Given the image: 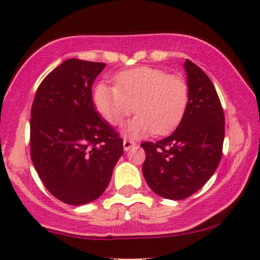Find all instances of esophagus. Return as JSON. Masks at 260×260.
Listing matches in <instances>:
<instances>
[{"instance_id": "obj_1", "label": "esophagus", "mask_w": 260, "mask_h": 260, "mask_svg": "<svg viewBox=\"0 0 260 260\" xmlns=\"http://www.w3.org/2000/svg\"><path fill=\"white\" fill-rule=\"evenodd\" d=\"M134 145H136V144H134L132 140H127V139H124V140H123V150L126 151V152H127V151H129V148H131V147H133Z\"/></svg>"}]
</instances>
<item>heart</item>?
<instances>
[{
  "label": "heart",
  "instance_id": "heart-1",
  "mask_svg": "<svg viewBox=\"0 0 260 260\" xmlns=\"http://www.w3.org/2000/svg\"><path fill=\"white\" fill-rule=\"evenodd\" d=\"M188 96L183 78L160 69L139 67L117 74L115 85L99 84L94 102L103 119L113 126L136 109L138 114L123 124L122 133L138 139L171 132L185 112Z\"/></svg>",
  "mask_w": 260,
  "mask_h": 260
}]
</instances>
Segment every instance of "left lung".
<instances>
[{
    "instance_id": "obj_1",
    "label": "left lung",
    "mask_w": 260,
    "mask_h": 260,
    "mask_svg": "<svg viewBox=\"0 0 260 260\" xmlns=\"http://www.w3.org/2000/svg\"><path fill=\"white\" fill-rule=\"evenodd\" d=\"M189 96L181 122L170 137L143 143V174L157 195L183 200L202 188L222 155L224 115L212 81L189 59L184 61Z\"/></svg>"
}]
</instances>
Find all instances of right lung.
<instances>
[{
    "mask_svg": "<svg viewBox=\"0 0 260 260\" xmlns=\"http://www.w3.org/2000/svg\"><path fill=\"white\" fill-rule=\"evenodd\" d=\"M105 63L71 58L50 72L30 110V157L46 189L82 206L105 192L123 152L122 139L96 112L91 96Z\"/></svg>",
    "mask_w": 260,
    "mask_h": 260,
    "instance_id": "right-lung-1",
    "label": "right lung"
}]
</instances>
